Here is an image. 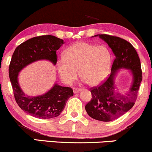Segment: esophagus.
<instances>
[{"mask_svg":"<svg viewBox=\"0 0 152 152\" xmlns=\"http://www.w3.org/2000/svg\"><path fill=\"white\" fill-rule=\"evenodd\" d=\"M81 91V90H80V89H77V88H73V92H74L75 94H77V93H79V92Z\"/></svg>","mask_w":152,"mask_h":152,"instance_id":"obj_1","label":"esophagus"}]
</instances>
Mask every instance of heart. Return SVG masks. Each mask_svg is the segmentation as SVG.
I'll return each instance as SVG.
<instances>
[{
  "label": "heart",
  "mask_w": 152,
  "mask_h": 152,
  "mask_svg": "<svg viewBox=\"0 0 152 152\" xmlns=\"http://www.w3.org/2000/svg\"><path fill=\"white\" fill-rule=\"evenodd\" d=\"M111 65V53L105 46L78 42L65 50L64 58L57 61L56 68L59 77L66 85L74 83L80 71L81 77L93 86L104 80Z\"/></svg>",
  "instance_id": "heart-1"
}]
</instances>
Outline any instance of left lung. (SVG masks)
<instances>
[{
  "label": "left lung",
  "mask_w": 152,
  "mask_h": 152,
  "mask_svg": "<svg viewBox=\"0 0 152 152\" xmlns=\"http://www.w3.org/2000/svg\"><path fill=\"white\" fill-rule=\"evenodd\" d=\"M108 44L115 55L111 74L100 86L91 90L92 99L85 106L90 117L102 122H110L119 118L132 108L142 80V72L139 55L133 45L119 37L105 34L96 35ZM93 37V36H92ZM129 69L133 77L129 90L120 92L115 85V77L119 69Z\"/></svg>",
  "instance_id": "1"
}]
</instances>
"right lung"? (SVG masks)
<instances>
[{
  "mask_svg": "<svg viewBox=\"0 0 152 152\" xmlns=\"http://www.w3.org/2000/svg\"><path fill=\"white\" fill-rule=\"evenodd\" d=\"M64 43L63 40L53 35H42L21 43L12 54L8 72L15 99L23 111L34 117L48 119L58 117L63 111L67 99L73 96V91L70 87L55 83L45 93L29 96L20 86L19 72L26 66L39 60H48L55 65L56 51Z\"/></svg>",
  "mask_w": 152,
  "mask_h": 152,
  "instance_id": "1",
  "label": "right lung"
}]
</instances>
